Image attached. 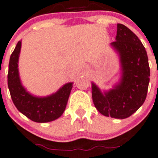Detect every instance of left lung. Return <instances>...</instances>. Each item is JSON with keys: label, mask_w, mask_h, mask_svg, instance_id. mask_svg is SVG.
<instances>
[{"label": "left lung", "mask_w": 158, "mask_h": 158, "mask_svg": "<svg viewBox=\"0 0 158 158\" xmlns=\"http://www.w3.org/2000/svg\"><path fill=\"white\" fill-rule=\"evenodd\" d=\"M110 47L121 64V77L112 89L101 91L92 82V97L103 115L124 119L135 113L147 97L150 67L145 48L136 35L122 24L117 25V35Z\"/></svg>", "instance_id": "1"}]
</instances>
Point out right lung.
Wrapping results in <instances>:
<instances>
[{"label": "right lung", "instance_id": "add662e5", "mask_svg": "<svg viewBox=\"0 0 158 158\" xmlns=\"http://www.w3.org/2000/svg\"><path fill=\"white\" fill-rule=\"evenodd\" d=\"M22 41H19L10 57L8 85L16 108L30 120L39 123L52 122L64 113L73 82H68L57 92L47 97H36L28 92L22 84L19 72V58Z\"/></svg>", "mask_w": 158, "mask_h": 158}]
</instances>
